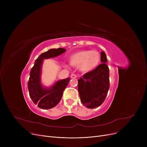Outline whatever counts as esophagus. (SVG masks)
Here are the masks:
<instances>
[{
	"mask_svg": "<svg viewBox=\"0 0 147 147\" xmlns=\"http://www.w3.org/2000/svg\"><path fill=\"white\" fill-rule=\"evenodd\" d=\"M77 78V76L75 74H71V78L72 79H76Z\"/></svg>",
	"mask_w": 147,
	"mask_h": 147,
	"instance_id": "34e87169",
	"label": "esophagus"
}]
</instances>
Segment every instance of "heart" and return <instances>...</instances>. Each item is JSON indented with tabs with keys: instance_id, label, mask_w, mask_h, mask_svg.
<instances>
[{
	"instance_id": "heart-1",
	"label": "heart",
	"mask_w": 147,
	"mask_h": 147,
	"mask_svg": "<svg viewBox=\"0 0 147 147\" xmlns=\"http://www.w3.org/2000/svg\"><path fill=\"white\" fill-rule=\"evenodd\" d=\"M101 55L97 51L82 50L76 52L69 57L71 65L78 67L83 73L93 71L99 64Z\"/></svg>"
}]
</instances>
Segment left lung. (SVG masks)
I'll return each mask as SVG.
<instances>
[{
  "label": "left lung",
  "instance_id": "obj_1",
  "mask_svg": "<svg viewBox=\"0 0 147 147\" xmlns=\"http://www.w3.org/2000/svg\"><path fill=\"white\" fill-rule=\"evenodd\" d=\"M101 61L102 64L78 80L80 101L88 109L101 105L110 88L109 68L106 63L107 59L104 51L101 52Z\"/></svg>",
  "mask_w": 147,
  "mask_h": 147
}]
</instances>
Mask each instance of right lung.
<instances>
[{
  "instance_id": "add662e5",
  "label": "right lung",
  "mask_w": 147,
  "mask_h": 147,
  "mask_svg": "<svg viewBox=\"0 0 147 147\" xmlns=\"http://www.w3.org/2000/svg\"><path fill=\"white\" fill-rule=\"evenodd\" d=\"M64 48L51 49L38 57L34 65L30 71V78L28 82L29 95L34 104L42 109H50L55 107L63 96V92L70 80L68 78L56 82L52 86L46 88L42 85L41 82L42 67L43 60L57 57L64 53Z\"/></svg>"
}]
</instances>
